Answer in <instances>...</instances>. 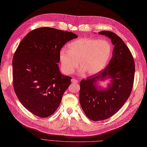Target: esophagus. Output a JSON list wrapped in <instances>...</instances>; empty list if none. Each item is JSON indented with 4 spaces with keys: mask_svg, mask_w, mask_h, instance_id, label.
<instances>
[{
    "mask_svg": "<svg viewBox=\"0 0 147 147\" xmlns=\"http://www.w3.org/2000/svg\"><path fill=\"white\" fill-rule=\"evenodd\" d=\"M71 82H72V83H74V84H77L78 82V81L75 80V79H74V78H72V79L71 80Z\"/></svg>",
    "mask_w": 147,
    "mask_h": 147,
    "instance_id": "esophagus-1",
    "label": "esophagus"
}]
</instances>
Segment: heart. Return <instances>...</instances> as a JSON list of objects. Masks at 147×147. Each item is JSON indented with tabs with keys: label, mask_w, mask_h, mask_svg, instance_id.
<instances>
[{
	"label": "heart",
	"mask_w": 147,
	"mask_h": 147,
	"mask_svg": "<svg viewBox=\"0 0 147 147\" xmlns=\"http://www.w3.org/2000/svg\"><path fill=\"white\" fill-rule=\"evenodd\" d=\"M67 49H62L59 53L62 69L66 74L75 70L78 61L81 67L80 74H97L106 66L112 51L111 45L107 40L93 38L75 40L69 43Z\"/></svg>",
	"instance_id": "heart-1"
}]
</instances>
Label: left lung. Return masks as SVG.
Masks as SVG:
<instances>
[{
    "instance_id": "8db88e82",
    "label": "left lung",
    "mask_w": 147,
    "mask_h": 147,
    "mask_svg": "<svg viewBox=\"0 0 147 147\" xmlns=\"http://www.w3.org/2000/svg\"><path fill=\"white\" fill-rule=\"evenodd\" d=\"M98 34L111 39L114 49L104 71L80 82L81 106L86 116L94 121L107 119L122 108L131 94L135 69L132 55L121 38L108 31ZM109 79L110 83L106 88L98 85L99 81Z\"/></svg>"
}]
</instances>
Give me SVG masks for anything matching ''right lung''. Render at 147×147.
Masks as SVG:
<instances>
[{"mask_svg":"<svg viewBox=\"0 0 147 147\" xmlns=\"http://www.w3.org/2000/svg\"><path fill=\"white\" fill-rule=\"evenodd\" d=\"M78 36L41 27L30 31L20 43L12 60L13 88L21 104L34 115H52L71 85L58 63L60 49Z\"/></svg>","mask_w":147,"mask_h":147,"instance_id":"add662e5","label":"right lung"}]
</instances>
